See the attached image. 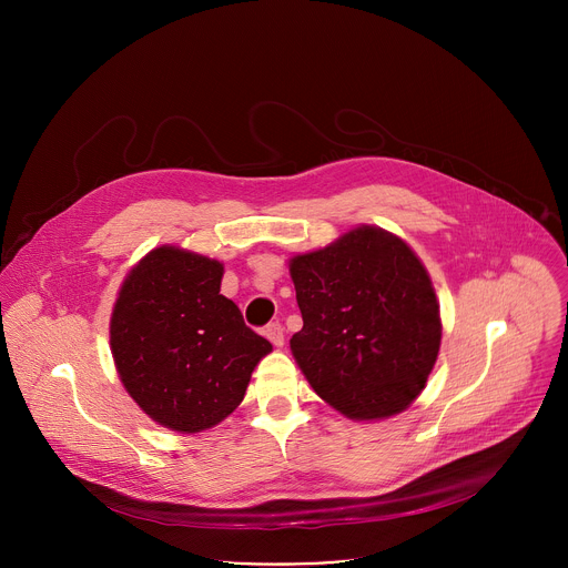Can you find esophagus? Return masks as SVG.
I'll return each instance as SVG.
<instances>
[{
	"instance_id": "34e87169",
	"label": "esophagus",
	"mask_w": 568,
	"mask_h": 568,
	"mask_svg": "<svg viewBox=\"0 0 568 568\" xmlns=\"http://www.w3.org/2000/svg\"><path fill=\"white\" fill-rule=\"evenodd\" d=\"M265 337L276 346L281 348L285 344V333H283V326L276 321V323H270V326L265 328Z\"/></svg>"
}]
</instances>
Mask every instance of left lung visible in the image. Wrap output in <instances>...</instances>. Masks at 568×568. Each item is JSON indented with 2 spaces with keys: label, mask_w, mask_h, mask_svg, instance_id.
<instances>
[{
  "label": "left lung",
  "mask_w": 568,
  "mask_h": 568,
  "mask_svg": "<svg viewBox=\"0 0 568 568\" xmlns=\"http://www.w3.org/2000/svg\"><path fill=\"white\" fill-rule=\"evenodd\" d=\"M303 328L292 355L318 397L353 420L399 414L420 395L440 351V307L407 242L357 226L294 256Z\"/></svg>",
  "instance_id": "left-lung-1"
}]
</instances>
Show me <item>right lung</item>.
Listing matches in <instances>:
<instances>
[{
  "mask_svg": "<svg viewBox=\"0 0 568 568\" xmlns=\"http://www.w3.org/2000/svg\"><path fill=\"white\" fill-rule=\"evenodd\" d=\"M224 267L180 247H156L125 276L110 321L119 377L161 427L197 434L245 397L272 344L220 294Z\"/></svg>",
  "mask_w": 568,
  "mask_h": 568,
  "instance_id": "add662e5",
  "label": "right lung"
}]
</instances>
